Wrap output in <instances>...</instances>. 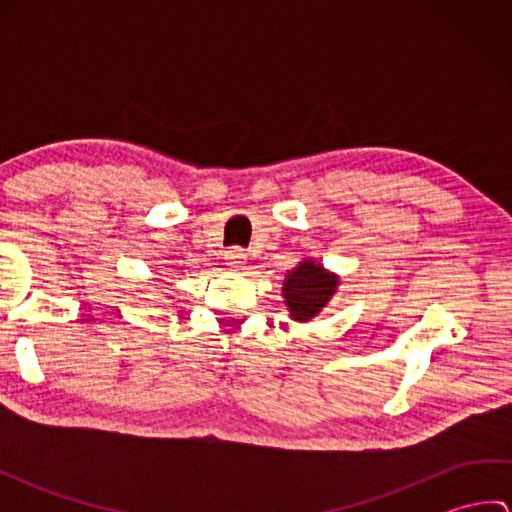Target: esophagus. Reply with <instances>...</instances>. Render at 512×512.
Segmentation results:
<instances>
[{
  "mask_svg": "<svg viewBox=\"0 0 512 512\" xmlns=\"http://www.w3.org/2000/svg\"><path fill=\"white\" fill-rule=\"evenodd\" d=\"M226 262H228V266H231V268L242 270L248 264V255L244 253L242 248H233V250H228V253H226Z\"/></svg>",
  "mask_w": 512,
  "mask_h": 512,
  "instance_id": "obj_1",
  "label": "esophagus"
}]
</instances>
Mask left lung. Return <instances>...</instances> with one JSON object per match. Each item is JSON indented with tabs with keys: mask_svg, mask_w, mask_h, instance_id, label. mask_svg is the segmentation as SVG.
Returning a JSON list of instances; mask_svg holds the SVG:
<instances>
[{
	"mask_svg": "<svg viewBox=\"0 0 512 512\" xmlns=\"http://www.w3.org/2000/svg\"><path fill=\"white\" fill-rule=\"evenodd\" d=\"M341 286V277L319 264L317 259L303 257L301 262L288 270L281 288L286 310L292 321L308 323L328 306Z\"/></svg>",
	"mask_w": 512,
	"mask_h": 512,
	"instance_id": "obj_1",
	"label": "left lung"
}]
</instances>
